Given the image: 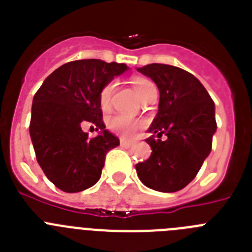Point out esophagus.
Segmentation results:
<instances>
[{"instance_id":"obj_1","label":"esophagus","mask_w":252,"mask_h":252,"mask_svg":"<svg viewBox=\"0 0 252 252\" xmlns=\"http://www.w3.org/2000/svg\"><path fill=\"white\" fill-rule=\"evenodd\" d=\"M133 145L132 141H127V140H121V146H124V148H130V146Z\"/></svg>"}]
</instances>
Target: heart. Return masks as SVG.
Instances as JSON below:
<instances>
[{
	"instance_id": "1",
	"label": "heart",
	"mask_w": 252,
	"mask_h": 252,
	"mask_svg": "<svg viewBox=\"0 0 252 252\" xmlns=\"http://www.w3.org/2000/svg\"><path fill=\"white\" fill-rule=\"evenodd\" d=\"M133 90L136 91L141 101H145L153 92H157V87L150 79L142 77H135L131 79ZM115 82H110L103 87L99 92V106L102 110H108L111 106L113 92H115ZM145 121L141 119H132L125 115H115L108 120V128L122 137H131L139 128L144 127Z\"/></svg>"
}]
</instances>
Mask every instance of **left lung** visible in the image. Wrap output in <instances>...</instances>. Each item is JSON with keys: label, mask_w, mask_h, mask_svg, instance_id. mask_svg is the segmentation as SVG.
I'll list each match as a JSON object with an SVG mask.
<instances>
[{"label": "left lung", "mask_w": 252, "mask_h": 252, "mask_svg": "<svg viewBox=\"0 0 252 252\" xmlns=\"http://www.w3.org/2000/svg\"><path fill=\"white\" fill-rule=\"evenodd\" d=\"M159 88V111L146 142L150 158L135 165L140 180L158 192H178L198 174L212 149L215 102L197 78L182 68L149 64L139 69ZM161 136H166L161 140Z\"/></svg>", "instance_id": "8db88e82"}]
</instances>
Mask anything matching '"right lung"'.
<instances>
[{
	"mask_svg": "<svg viewBox=\"0 0 252 252\" xmlns=\"http://www.w3.org/2000/svg\"><path fill=\"white\" fill-rule=\"evenodd\" d=\"M126 69L115 62L74 60L55 69L35 93L31 141L40 168L60 190L77 193L94 186L107 153L120 145L119 137L104 130L99 92ZM86 122L102 129L101 135L83 133Z\"/></svg>",
	"mask_w": 252,
	"mask_h": 252,
	"instance_id": "1",
	"label": "right lung"
}]
</instances>
